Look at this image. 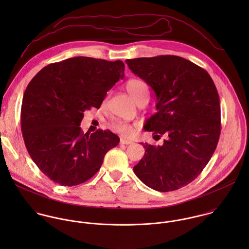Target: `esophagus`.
<instances>
[{"label": "esophagus", "instance_id": "1", "mask_svg": "<svg viewBox=\"0 0 249 249\" xmlns=\"http://www.w3.org/2000/svg\"><path fill=\"white\" fill-rule=\"evenodd\" d=\"M120 143H122V144H131L132 142H131V141H129V140H126V139L121 138V140H120Z\"/></svg>", "mask_w": 249, "mask_h": 249}]
</instances>
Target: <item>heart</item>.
Returning <instances> with one entry per match:
<instances>
[{
    "label": "heart",
    "instance_id": "heart-1",
    "mask_svg": "<svg viewBox=\"0 0 249 249\" xmlns=\"http://www.w3.org/2000/svg\"><path fill=\"white\" fill-rule=\"evenodd\" d=\"M125 89L137 104L140 103L142 99L147 98V94H148L147 85L141 79H138V78L129 79L125 83ZM110 127L113 131L124 137H131L135 130L133 124L123 122V121H119V120L113 121L110 124Z\"/></svg>",
    "mask_w": 249,
    "mask_h": 249
}]
</instances>
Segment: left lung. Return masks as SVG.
I'll return each instance as SVG.
<instances>
[{
    "mask_svg": "<svg viewBox=\"0 0 249 249\" xmlns=\"http://www.w3.org/2000/svg\"><path fill=\"white\" fill-rule=\"evenodd\" d=\"M128 68L154 91L157 112L144 130L165 135L162 145L141 142L145 151L133 171L149 188L178 190L210 161L220 134L219 97L210 74L177 55L126 59Z\"/></svg>",
    "mask_w": 249,
    "mask_h": 249,
    "instance_id": "1",
    "label": "left lung"
}]
</instances>
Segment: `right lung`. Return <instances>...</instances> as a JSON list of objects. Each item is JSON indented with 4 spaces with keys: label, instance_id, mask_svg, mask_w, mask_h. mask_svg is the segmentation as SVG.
Instances as JSON below:
<instances>
[{
    "label": "right lung",
    "instance_id": "right-lung-1",
    "mask_svg": "<svg viewBox=\"0 0 249 249\" xmlns=\"http://www.w3.org/2000/svg\"><path fill=\"white\" fill-rule=\"evenodd\" d=\"M121 60L77 56L52 63L29 83L21 108L26 147L39 170L61 186L92 178L120 138L110 130L83 131V112L100 108L107 93L124 76Z\"/></svg>",
    "mask_w": 249,
    "mask_h": 249
}]
</instances>
